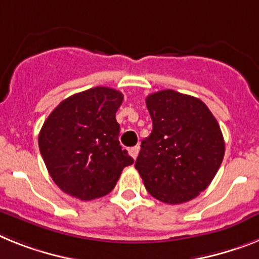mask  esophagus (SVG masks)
<instances>
[{"label":"esophagus","instance_id":"34e87169","mask_svg":"<svg viewBox=\"0 0 259 259\" xmlns=\"http://www.w3.org/2000/svg\"><path fill=\"white\" fill-rule=\"evenodd\" d=\"M138 153H140V146H134V147H130L129 149V154L132 155L133 159H136L137 156H138Z\"/></svg>","mask_w":259,"mask_h":259}]
</instances>
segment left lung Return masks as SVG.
Instances as JSON below:
<instances>
[{"mask_svg":"<svg viewBox=\"0 0 259 259\" xmlns=\"http://www.w3.org/2000/svg\"><path fill=\"white\" fill-rule=\"evenodd\" d=\"M153 132L136 160L147 192L167 204L196 197L213 180L225 153L220 125L193 96L164 89L146 97Z\"/></svg>","mask_w":259,"mask_h":259,"instance_id":"left-lung-1","label":"left lung"}]
</instances>
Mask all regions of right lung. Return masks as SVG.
<instances>
[{"label":"right lung","instance_id":"1","mask_svg":"<svg viewBox=\"0 0 259 259\" xmlns=\"http://www.w3.org/2000/svg\"><path fill=\"white\" fill-rule=\"evenodd\" d=\"M123 95L95 87L63 100L43 123L39 150L50 177L80 200L103 197L134 159L119 145L116 112Z\"/></svg>","mask_w":259,"mask_h":259}]
</instances>
